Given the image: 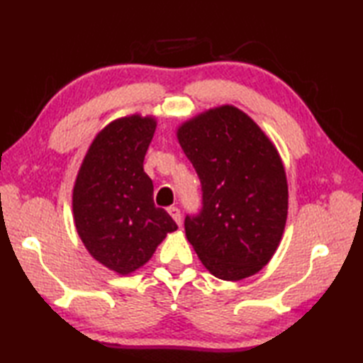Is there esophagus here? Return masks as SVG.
<instances>
[{"label":"esophagus","instance_id":"obj_1","mask_svg":"<svg viewBox=\"0 0 363 363\" xmlns=\"http://www.w3.org/2000/svg\"><path fill=\"white\" fill-rule=\"evenodd\" d=\"M168 213L172 215V218L176 221L177 226L182 225V215H181V211L177 209V207H168Z\"/></svg>","mask_w":363,"mask_h":363}]
</instances>
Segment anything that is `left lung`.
Segmentation results:
<instances>
[{"label":"left lung","mask_w":363,"mask_h":363,"mask_svg":"<svg viewBox=\"0 0 363 363\" xmlns=\"http://www.w3.org/2000/svg\"><path fill=\"white\" fill-rule=\"evenodd\" d=\"M201 181L203 207L184 226L199 260L220 279L240 281L264 268L279 246L289 209L279 152L234 106L199 113L177 129Z\"/></svg>","instance_id":"obj_1"}]
</instances>
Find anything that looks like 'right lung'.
Listing matches in <instances>:
<instances>
[{"instance_id":"1","label":"right lung","mask_w":363,"mask_h":363,"mask_svg":"<svg viewBox=\"0 0 363 363\" xmlns=\"http://www.w3.org/2000/svg\"><path fill=\"white\" fill-rule=\"evenodd\" d=\"M154 130L156 118L138 113L109 123L91 142L74 182L76 230L91 257L118 274L143 267L177 229L154 206L152 181L143 172Z\"/></svg>"}]
</instances>
